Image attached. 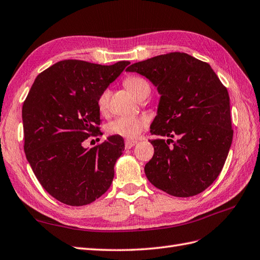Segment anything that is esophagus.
<instances>
[{
    "instance_id": "obj_1",
    "label": "esophagus",
    "mask_w": 260,
    "mask_h": 260,
    "mask_svg": "<svg viewBox=\"0 0 260 260\" xmlns=\"http://www.w3.org/2000/svg\"><path fill=\"white\" fill-rule=\"evenodd\" d=\"M136 144H137V142H135V140H126L125 148H126V149H131V148L134 147Z\"/></svg>"
}]
</instances>
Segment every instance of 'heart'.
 Listing matches in <instances>:
<instances>
[{"mask_svg":"<svg viewBox=\"0 0 260 260\" xmlns=\"http://www.w3.org/2000/svg\"><path fill=\"white\" fill-rule=\"evenodd\" d=\"M124 84L126 88L135 95L137 99L142 97L145 91L150 90L149 85L147 81L138 76H129L125 79ZM110 98V90L105 89L99 98H98V107L101 112H106L108 109V103ZM148 121L145 117L135 116V115H123L118 116L108 125V132L111 135L121 136L127 139L137 138L147 127Z\"/></svg>","mask_w":260,"mask_h":260,"instance_id":"obj_1","label":"heart"}]
</instances>
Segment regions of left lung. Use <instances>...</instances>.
<instances>
[{
  "label": "left lung",
  "instance_id": "obj_1",
  "mask_svg": "<svg viewBox=\"0 0 260 260\" xmlns=\"http://www.w3.org/2000/svg\"><path fill=\"white\" fill-rule=\"evenodd\" d=\"M149 79L160 94L150 140L147 179L175 197H190L216 181L232 144L230 97L211 66L181 52L162 54L126 69ZM178 136L175 142L172 140Z\"/></svg>",
  "mask_w": 260,
  "mask_h": 260
}]
</instances>
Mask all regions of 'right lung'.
<instances>
[{"instance_id":"obj_1","label":"right lung","mask_w":260,"mask_h":260,"mask_svg":"<svg viewBox=\"0 0 260 260\" xmlns=\"http://www.w3.org/2000/svg\"><path fill=\"white\" fill-rule=\"evenodd\" d=\"M128 64L65 60L35 79L21 111L24 149L42 187L58 202L85 206L112 184L123 138L110 136L90 149L83 143L99 134L100 93Z\"/></svg>"}]
</instances>
